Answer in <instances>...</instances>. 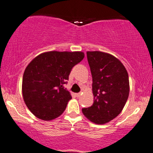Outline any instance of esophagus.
<instances>
[{"mask_svg":"<svg viewBox=\"0 0 153 153\" xmlns=\"http://www.w3.org/2000/svg\"><path fill=\"white\" fill-rule=\"evenodd\" d=\"M82 95V93H77L76 94V97H79L80 96Z\"/></svg>","mask_w":153,"mask_h":153,"instance_id":"1","label":"esophagus"}]
</instances>
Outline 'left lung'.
<instances>
[{
    "label": "left lung",
    "instance_id": "left-lung-1",
    "mask_svg": "<svg viewBox=\"0 0 153 153\" xmlns=\"http://www.w3.org/2000/svg\"><path fill=\"white\" fill-rule=\"evenodd\" d=\"M87 58L93 80L94 103L82 111L92 123L105 124L121 112L127 101V71L118 59L107 53L87 51Z\"/></svg>",
    "mask_w": 153,
    "mask_h": 153
}]
</instances>
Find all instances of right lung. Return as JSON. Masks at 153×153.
<instances>
[{
  "label": "right lung",
  "mask_w": 153,
  "mask_h": 153,
  "mask_svg": "<svg viewBox=\"0 0 153 153\" xmlns=\"http://www.w3.org/2000/svg\"><path fill=\"white\" fill-rule=\"evenodd\" d=\"M84 57L82 51H48L29 63L23 75L22 95L36 117L49 121L64 112L72 98L65 84L72 68Z\"/></svg>",
  "instance_id": "right-lung-1"
}]
</instances>
